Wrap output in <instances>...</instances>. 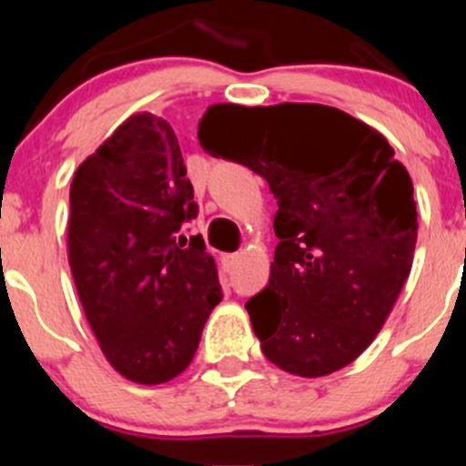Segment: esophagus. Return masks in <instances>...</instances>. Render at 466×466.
Wrapping results in <instances>:
<instances>
[{"instance_id":"esophagus-1","label":"esophagus","mask_w":466,"mask_h":466,"mask_svg":"<svg viewBox=\"0 0 466 466\" xmlns=\"http://www.w3.org/2000/svg\"><path fill=\"white\" fill-rule=\"evenodd\" d=\"M220 261H223L225 270H232V268L237 266L238 261H241V257H238V255H223V259H220Z\"/></svg>"}]
</instances>
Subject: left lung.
<instances>
[{
	"instance_id": "1",
	"label": "left lung",
	"mask_w": 466,
	"mask_h": 466,
	"mask_svg": "<svg viewBox=\"0 0 466 466\" xmlns=\"http://www.w3.org/2000/svg\"><path fill=\"white\" fill-rule=\"evenodd\" d=\"M198 139L266 177L279 207L270 279L246 302L263 356L304 379L350 365L383 329L415 257L412 180L392 146L320 103L246 116L211 107Z\"/></svg>"
}]
</instances>
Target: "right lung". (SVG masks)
Wrapping results in <instances>:
<instances>
[{"label":"right lung","instance_id":"add662e5","mask_svg":"<svg viewBox=\"0 0 466 466\" xmlns=\"http://www.w3.org/2000/svg\"><path fill=\"white\" fill-rule=\"evenodd\" d=\"M228 115L246 106L220 103ZM180 144L150 112L130 115L81 162L69 187L67 257L78 299L107 363L159 385L189 368L211 309L223 299L200 237Z\"/></svg>","mask_w":466,"mask_h":466}]
</instances>
